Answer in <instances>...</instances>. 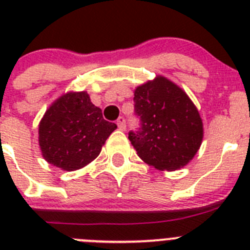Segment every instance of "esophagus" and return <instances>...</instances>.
<instances>
[{
	"instance_id": "obj_1",
	"label": "esophagus",
	"mask_w": 250,
	"mask_h": 250,
	"mask_svg": "<svg viewBox=\"0 0 250 250\" xmlns=\"http://www.w3.org/2000/svg\"><path fill=\"white\" fill-rule=\"evenodd\" d=\"M118 126L120 130H125L126 129V124H125V119L123 118V116H120V118L118 119Z\"/></svg>"
}]
</instances>
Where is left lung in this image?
Instances as JSON below:
<instances>
[{
	"mask_svg": "<svg viewBox=\"0 0 250 250\" xmlns=\"http://www.w3.org/2000/svg\"><path fill=\"white\" fill-rule=\"evenodd\" d=\"M141 127L129 132L139 158L158 170L174 171L194 158L204 129L200 114L187 92L158 75L134 91Z\"/></svg>",
	"mask_w": 250,
	"mask_h": 250,
	"instance_id": "1",
	"label": "left lung"
}]
</instances>
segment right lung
Masks as SVG:
<instances>
[{
  "label": "right lung",
  "mask_w": 250,
  "mask_h": 250,
  "mask_svg": "<svg viewBox=\"0 0 250 250\" xmlns=\"http://www.w3.org/2000/svg\"><path fill=\"white\" fill-rule=\"evenodd\" d=\"M116 127L103 118L87 92H66L51 104L40 121V149L48 164L75 171L98 158Z\"/></svg>",
  "instance_id": "obj_1"
}]
</instances>
